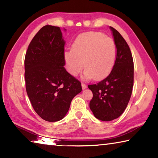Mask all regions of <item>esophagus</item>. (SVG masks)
<instances>
[{"mask_svg": "<svg viewBox=\"0 0 158 158\" xmlns=\"http://www.w3.org/2000/svg\"><path fill=\"white\" fill-rule=\"evenodd\" d=\"M81 87H82L83 90H85V89L87 88V85H85V84H84V83H82V84H81Z\"/></svg>", "mask_w": 158, "mask_h": 158, "instance_id": "esophagus-1", "label": "esophagus"}]
</instances>
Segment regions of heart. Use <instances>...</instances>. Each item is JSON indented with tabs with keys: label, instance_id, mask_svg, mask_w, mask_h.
<instances>
[{
	"label": "heart",
	"instance_id": "heart-1",
	"mask_svg": "<svg viewBox=\"0 0 158 158\" xmlns=\"http://www.w3.org/2000/svg\"><path fill=\"white\" fill-rule=\"evenodd\" d=\"M116 54V45L113 39L101 32L89 31L77 37L72 50L64 52V60L72 76L78 75L84 65V79L101 80L113 69Z\"/></svg>",
	"mask_w": 158,
	"mask_h": 158
}]
</instances>
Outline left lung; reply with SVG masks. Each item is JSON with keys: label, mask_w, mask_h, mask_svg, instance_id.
<instances>
[{"label": "left lung", "mask_w": 158, "mask_h": 158, "mask_svg": "<svg viewBox=\"0 0 158 158\" xmlns=\"http://www.w3.org/2000/svg\"><path fill=\"white\" fill-rule=\"evenodd\" d=\"M116 45V59L113 70L102 81L88 85L93 97L90 108L94 116L102 121L118 118L130 100L133 86V56L127 41L114 28L110 26Z\"/></svg>", "instance_id": "1"}]
</instances>
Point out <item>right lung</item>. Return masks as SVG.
<instances>
[{"label":"right lung","mask_w":158,"mask_h":158,"mask_svg":"<svg viewBox=\"0 0 158 158\" xmlns=\"http://www.w3.org/2000/svg\"><path fill=\"white\" fill-rule=\"evenodd\" d=\"M64 45L60 27L45 25L34 36L25 54L28 97L39 117L50 122L64 118L82 90L81 82L65 69Z\"/></svg>","instance_id":"right-lung-1"}]
</instances>
